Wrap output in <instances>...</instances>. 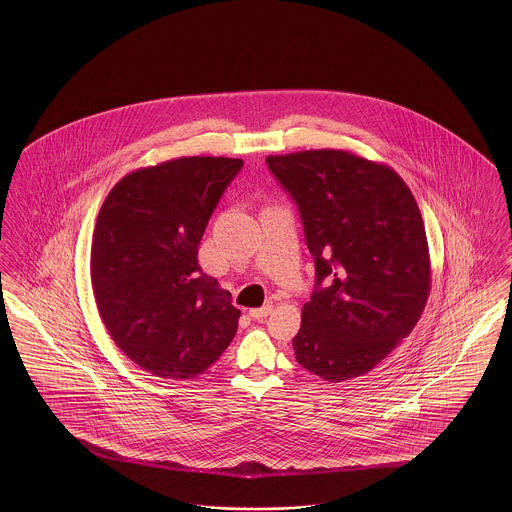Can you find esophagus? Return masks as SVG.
Instances as JSON below:
<instances>
[{
  "label": "esophagus",
  "instance_id": "1",
  "mask_svg": "<svg viewBox=\"0 0 512 512\" xmlns=\"http://www.w3.org/2000/svg\"><path fill=\"white\" fill-rule=\"evenodd\" d=\"M270 313H272V304H264L263 308L249 310V317H253L255 321H263L264 317H268Z\"/></svg>",
  "mask_w": 512,
  "mask_h": 512
}]
</instances>
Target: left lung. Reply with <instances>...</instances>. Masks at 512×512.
<instances>
[{
  "label": "left lung",
  "instance_id": "left-lung-1",
  "mask_svg": "<svg viewBox=\"0 0 512 512\" xmlns=\"http://www.w3.org/2000/svg\"><path fill=\"white\" fill-rule=\"evenodd\" d=\"M266 165L295 199L315 259L296 362L330 383L372 372L411 334L430 295L411 189L387 165L345 150L268 155Z\"/></svg>",
  "mask_w": 512,
  "mask_h": 512
}]
</instances>
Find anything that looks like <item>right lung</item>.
Returning <instances> with one entry per match:
<instances>
[{
  "instance_id": "obj_1",
  "label": "right lung",
  "mask_w": 512,
  "mask_h": 512,
  "mask_svg": "<svg viewBox=\"0 0 512 512\" xmlns=\"http://www.w3.org/2000/svg\"><path fill=\"white\" fill-rule=\"evenodd\" d=\"M242 165L195 155L129 172L99 210L90 263L97 310L125 357L152 375L197 377L233 341L240 310L197 255Z\"/></svg>"
}]
</instances>
